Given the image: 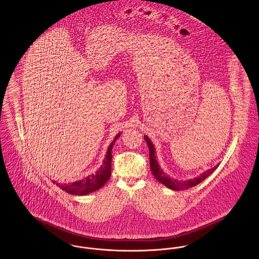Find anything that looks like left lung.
<instances>
[{"label":"left lung","mask_w":259,"mask_h":259,"mask_svg":"<svg viewBox=\"0 0 259 259\" xmlns=\"http://www.w3.org/2000/svg\"><path fill=\"white\" fill-rule=\"evenodd\" d=\"M144 138L146 140L149 150H150V166H151V170L153 176L156 178V179L159 181L160 183H162L163 185H165L166 187L172 189V190H185L188 188H191L193 186H196L197 184H199L200 182H202L205 179H207L214 170H216V168L219 166V164H217L216 166L204 171L202 175H200L198 177L194 178L192 179H188V180H179V179H171L168 176H166L162 169L159 167V163L156 159V152H155V148L154 145L152 144L151 140L149 139L147 136H144Z\"/></svg>","instance_id":"8db88e82"}]
</instances>
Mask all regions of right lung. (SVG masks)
Masks as SVG:
<instances>
[{
    "label": "right lung",
    "mask_w": 259,
    "mask_h": 259,
    "mask_svg": "<svg viewBox=\"0 0 259 259\" xmlns=\"http://www.w3.org/2000/svg\"><path fill=\"white\" fill-rule=\"evenodd\" d=\"M120 134L118 133L114 140L112 141V143L109 145L108 149H107V153L106 156L103 159L102 165L100 168L96 171V174L91 175L84 179L77 180L74 182H70V183H58L56 181L52 182L56 185H58L61 189H63L64 191L73 194V195H85L89 193H92L98 189L101 188L106 181L109 179L111 176V159H112V155H111V151H112V147L115 143V141L120 137Z\"/></svg>",
    "instance_id": "add662e5"
}]
</instances>
